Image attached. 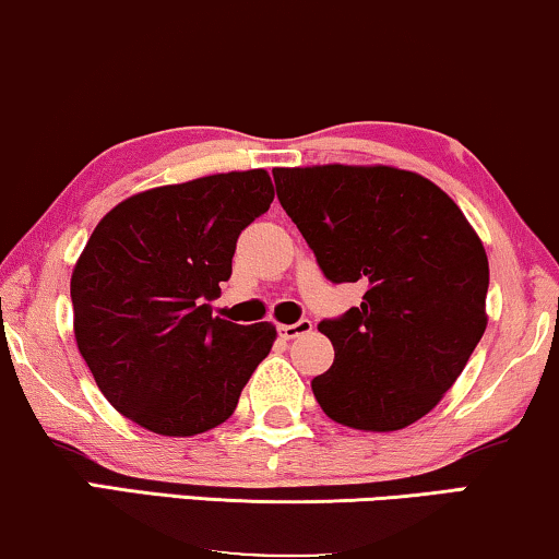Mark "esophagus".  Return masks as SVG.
Returning <instances> with one entry per match:
<instances>
[{"mask_svg":"<svg viewBox=\"0 0 559 559\" xmlns=\"http://www.w3.org/2000/svg\"><path fill=\"white\" fill-rule=\"evenodd\" d=\"M277 330H280V335L285 337V340H295V337H299V335L310 333L312 322H310V320H297V322H293V325H280Z\"/></svg>","mask_w":559,"mask_h":559,"instance_id":"1","label":"esophagus"}]
</instances>
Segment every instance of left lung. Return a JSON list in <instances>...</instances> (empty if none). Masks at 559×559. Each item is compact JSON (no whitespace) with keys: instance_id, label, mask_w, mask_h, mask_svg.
Here are the masks:
<instances>
[{"instance_id":"left-lung-1","label":"left lung","mask_w":559,"mask_h":559,"mask_svg":"<svg viewBox=\"0 0 559 559\" xmlns=\"http://www.w3.org/2000/svg\"><path fill=\"white\" fill-rule=\"evenodd\" d=\"M277 199L330 282L360 307L322 320L335 360L312 378L320 408L360 431H399L456 383L487 330L481 239L439 186L391 166L274 168Z\"/></svg>"}]
</instances>
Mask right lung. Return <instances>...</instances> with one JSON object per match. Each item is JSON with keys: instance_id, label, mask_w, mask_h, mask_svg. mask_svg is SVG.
<instances>
[{"instance_id": "1", "label": "right lung", "mask_w": 559, "mask_h": 559, "mask_svg": "<svg viewBox=\"0 0 559 559\" xmlns=\"http://www.w3.org/2000/svg\"><path fill=\"white\" fill-rule=\"evenodd\" d=\"M264 168L135 193L72 270L75 340L110 406L160 436L224 424L272 350V322L212 318L241 229L270 209Z\"/></svg>"}]
</instances>
